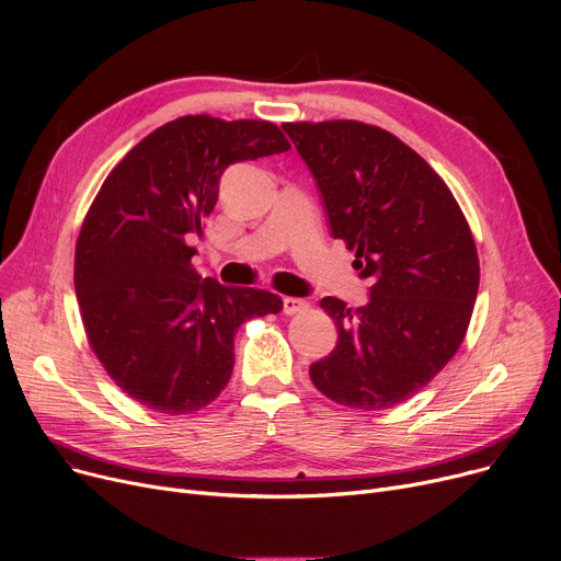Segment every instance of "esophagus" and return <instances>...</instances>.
I'll return each instance as SVG.
<instances>
[{
  "mask_svg": "<svg viewBox=\"0 0 561 561\" xmlns=\"http://www.w3.org/2000/svg\"><path fill=\"white\" fill-rule=\"evenodd\" d=\"M305 309H307V300H302V298H284V300H282V311H284L286 316L300 313V311H305Z\"/></svg>",
  "mask_w": 561,
  "mask_h": 561,
  "instance_id": "34e87169",
  "label": "esophagus"
}]
</instances>
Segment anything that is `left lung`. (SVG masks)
I'll use <instances>...</instances> for the list:
<instances>
[{
	"instance_id": "8db88e82",
	"label": "left lung",
	"mask_w": 561,
	"mask_h": 561,
	"mask_svg": "<svg viewBox=\"0 0 561 561\" xmlns=\"http://www.w3.org/2000/svg\"><path fill=\"white\" fill-rule=\"evenodd\" d=\"M282 127L313 174L332 236L373 282L359 309L320 300L339 341L311 364V381L345 407L404 402L463 341L480 286L473 233L444 180L393 134L355 121Z\"/></svg>"
}]
</instances>
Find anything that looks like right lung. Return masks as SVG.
I'll return each instance as SVG.
<instances>
[{
    "instance_id": "obj_1",
    "label": "right lung",
    "mask_w": 561,
    "mask_h": 561,
    "mask_svg": "<svg viewBox=\"0 0 561 561\" xmlns=\"http://www.w3.org/2000/svg\"><path fill=\"white\" fill-rule=\"evenodd\" d=\"M265 121L184 115L113 168L88 211L75 288L91 347L129 398L159 414L214 402L233 370L245 320L279 313L271 290L222 286L191 265L222 172L288 150Z\"/></svg>"
}]
</instances>
